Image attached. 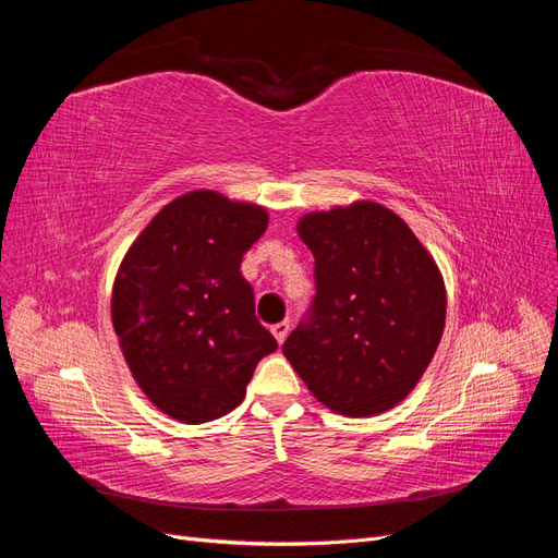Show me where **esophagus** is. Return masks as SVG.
Here are the masks:
<instances>
[{"label": "esophagus", "mask_w": 558, "mask_h": 558, "mask_svg": "<svg viewBox=\"0 0 558 558\" xmlns=\"http://www.w3.org/2000/svg\"><path fill=\"white\" fill-rule=\"evenodd\" d=\"M269 330H272V335H275V340H277L279 344H283V340H286V337H289L291 324H289V320H281V324H275V326H272V328H269Z\"/></svg>", "instance_id": "1"}]
</instances>
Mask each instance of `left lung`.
I'll use <instances>...</instances> for the list:
<instances>
[{"label":"left lung","instance_id":"left-lung-1","mask_svg":"<svg viewBox=\"0 0 558 558\" xmlns=\"http://www.w3.org/2000/svg\"><path fill=\"white\" fill-rule=\"evenodd\" d=\"M314 253L310 324L281 351L310 393L344 416H375L408 398L442 340L447 291L412 228L373 199L298 221Z\"/></svg>","mask_w":558,"mask_h":558}]
</instances>
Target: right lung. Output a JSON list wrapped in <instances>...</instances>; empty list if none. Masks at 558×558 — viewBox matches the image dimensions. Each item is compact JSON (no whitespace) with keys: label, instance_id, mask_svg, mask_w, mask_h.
I'll return each instance as SVG.
<instances>
[{"label":"right lung","instance_id":"obj_1","mask_svg":"<svg viewBox=\"0 0 558 558\" xmlns=\"http://www.w3.org/2000/svg\"><path fill=\"white\" fill-rule=\"evenodd\" d=\"M267 221L253 202L189 191L150 218L118 267L111 324L123 359L144 396L181 424L232 412L277 349L240 272Z\"/></svg>","mask_w":558,"mask_h":558}]
</instances>
